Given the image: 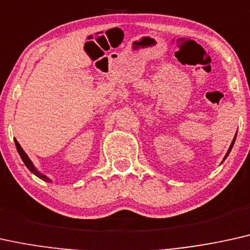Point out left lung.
Segmentation results:
<instances>
[{"instance_id": "8db88e82", "label": "left lung", "mask_w": 250, "mask_h": 250, "mask_svg": "<svg viewBox=\"0 0 250 250\" xmlns=\"http://www.w3.org/2000/svg\"><path fill=\"white\" fill-rule=\"evenodd\" d=\"M235 138H236V135L234 136V138H233V141H232V143H230V145H229V151H227V153L225 154V157H224V159H223V162H224V160H225L226 159V158H227V156H229V152H230V150H232V147H233V145H234V142H235Z\"/></svg>"}]
</instances>
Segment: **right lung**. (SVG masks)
Segmentation results:
<instances>
[{"mask_svg": "<svg viewBox=\"0 0 250 250\" xmlns=\"http://www.w3.org/2000/svg\"><path fill=\"white\" fill-rule=\"evenodd\" d=\"M15 144H16V147H17L18 153H20V156H21V160H23L24 164H25V166H26L27 168L30 169L31 172H32L34 175H37L38 178H39V179L43 180V181H46V182H50V179H49V178H47L46 175L41 174V173L39 172V170H37V168H36V167H34V165H33V163L31 162L30 158H28L27 154L25 153V151L23 150V147L21 146L20 143H18L17 140H15Z\"/></svg>", "mask_w": 250, "mask_h": 250, "instance_id": "right-lung-1", "label": "right lung"}]
</instances>
